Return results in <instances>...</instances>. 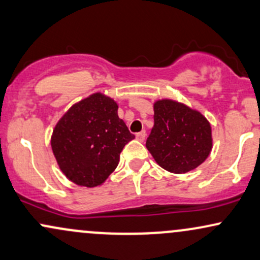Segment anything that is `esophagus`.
<instances>
[{
    "label": "esophagus",
    "mask_w": 260,
    "mask_h": 260,
    "mask_svg": "<svg viewBox=\"0 0 260 260\" xmlns=\"http://www.w3.org/2000/svg\"><path fill=\"white\" fill-rule=\"evenodd\" d=\"M136 139L139 140V141H143V140L146 139V131H145V130H142L141 133L136 134Z\"/></svg>",
    "instance_id": "obj_1"
}]
</instances>
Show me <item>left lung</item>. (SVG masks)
Wrapping results in <instances>:
<instances>
[{
    "instance_id": "obj_1",
    "label": "left lung",
    "mask_w": 260,
    "mask_h": 260,
    "mask_svg": "<svg viewBox=\"0 0 260 260\" xmlns=\"http://www.w3.org/2000/svg\"><path fill=\"white\" fill-rule=\"evenodd\" d=\"M154 125L146 147L163 169L185 174L208 158L213 147L212 127L206 117L173 100L154 102Z\"/></svg>"
}]
</instances>
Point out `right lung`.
I'll return each mask as SVG.
<instances>
[{"label": "right lung", "instance_id": "add662e5", "mask_svg": "<svg viewBox=\"0 0 260 260\" xmlns=\"http://www.w3.org/2000/svg\"><path fill=\"white\" fill-rule=\"evenodd\" d=\"M135 135L118 117V105L96 92L79 101L58 120L51 146L58 167L79 186L102 185L118 167L120 152Z\"/></svg>", "mask_w": 260, "mask_h": 260}]
</instances>
